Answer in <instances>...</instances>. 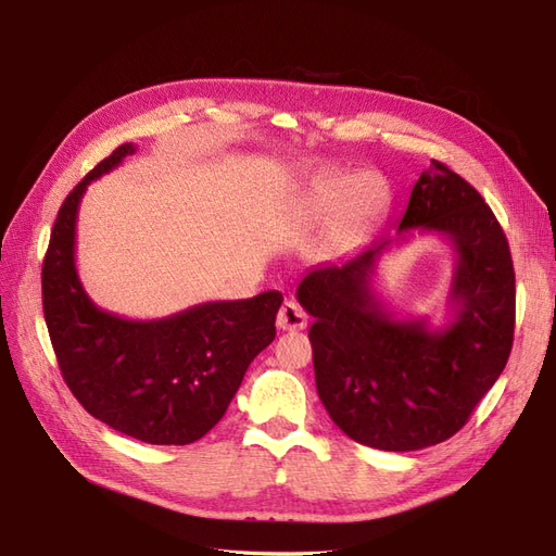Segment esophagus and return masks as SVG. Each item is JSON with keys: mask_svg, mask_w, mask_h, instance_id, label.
Masks as SVG:
<instances>
[{"mask_svg": "<svg viewBox=\"0 0 556 556\" xmlns=\"http://www.w3.org/2000/svg\"><path fill=\"white\" fill-rule=\"evenodd\" d=\"M276 323H278V329H282V331H299L306 327L308 319H306V313L301 311L294 301H285L278 311Z\"/></svg>", "mask_w": 556, "mask_h": 556, "instance_id": "34e87169", "label": "esophagus"}]
</instances>
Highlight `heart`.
<instances>
[{
  "label": "heart",
  "mask_w": 556,
  "mask_h": 556,
  "mask_svg": "<svg viewBox=\"0 0 556 556\" xmlns=\"http://www.w3.org/2000/svg\"><path fill=\"white\" fill-rule=\"evenodd\" d=\"M371 182V176H359L352 188L348 190V180L345 178H336L329 180L327 185H323L317 192V208L319 211H331L339 206L342 197L344 204L341 205L339 213V225L343 231L355 229L357 225H362L364 220H368L378 208V194H366V185Z\"/></svg>",
  "instance_id": "heart-1"
}]
</instances>
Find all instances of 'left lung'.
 I'll return each instance as SVG.
<instances>
[{
  "mask_svg": "<svg viewBox=\"0 0 556 556\" xmlns=\"http://www.w3.org/2000/svg\"><path fill=\"white\" fill-rule=\"evenodd\" d=\"M441 233L454 250L452 319H396L374 290L382 239L341 264L317 266L296 288L315 323L319 401L362 445L410 452L447 441L492 390L513 350L515 271L508 239L480 192L431 160L410 192L396 237Z\"/></svg>",
  "mask_w": 556,
  "mask_h": 556,
  "instance_id": "8db88e82",
  "label": "left lung"
}]
</instances>
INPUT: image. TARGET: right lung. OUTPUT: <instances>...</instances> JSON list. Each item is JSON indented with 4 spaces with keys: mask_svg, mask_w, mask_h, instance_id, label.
I'll list each match as a JSON object with an SVG mask.
<instances>
[{
    "mask_svg": "<svg viewBox=\"0 0 556 556\" xmlns=\"http://www.w3.org/2000/svg\"><path fill=\"white\" fill-rule=\"evenodd\" d=\"M134 150L115 148L60 206L41 268L43 317L62 378L92 417L150 445H188L220 422L250 362L276 339L282 294L148 323L97 308L76 274V215L88 185Z\"/></svg>",
    "mask_w": 556,
    "mask_h": 556,
    "instance_id": "right-lung-1",
    "label": "right lung"
}]
</instances>
